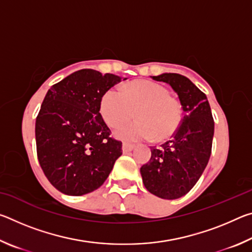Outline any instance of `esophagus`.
<instances>
[{
    "mask_svg": "<svg viewBox=\"0 0 252 252\" xmlns=\"http://www.w3.org/2000/svg\"><path fill=\"white\" fill-rule=\"evenodd\" d=\"M133 149H134L133 144L123 142V144H122V151H123V152H130V151L133 150Z\"/></svg>",
    "mask_w": 252,
    "mask_h": 252,
    "instance_id": "obj_1",
    "label": "esophagus"
}]
</instances>
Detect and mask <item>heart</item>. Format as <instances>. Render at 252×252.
I'll list each match as a JSON object with an SVG mask.
<instances>
[{
  "mask_svg": "<svg viewBox=\"0 0 252 252\" xmlns=\"http://www.w3.org/2000/svg\"><path fill=\"white\" fill-rule=\"evenodd\" d=\"M134 112L138 120L119 127V139L161 142L171 138L181 123L179 102L170 96L167 88L152 81H134L125 85L121 92L110 89L101 97L100 114L110 127L129 121Z\"/></svg>",
  "mask_w": 252,
  "mask_h": 252,
  "instance_id": "heart-1",
  "label": "heart"
}]
</instances>
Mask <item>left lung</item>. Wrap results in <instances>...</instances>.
<instances>
[{
  "label": "left lung",
  "instance_id": "8db88e82",
  "mask_svg": "<svg viewBox=\"0 0 252 252\" xmlns=\"http://www.w3.org/2000/svg\"><path fill=\"white\" fill-rule=\"evenodd\" d=\"M171 85L185 111L178 131L160 148L151 147V158L140 172L149 192L162 199H178L192 189L211 155L215 121L204 93L186 76L163 73L152 76Z\"/></svg>",
  "mask_w": 252,
  "mask_h": 252
}]
</instances>
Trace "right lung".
Returning a JSON list of instances; mask_svg holds the SVG:
<instances>
[{"instance_id": "obj_1", "label": "right lung", "mask_w": 252, "mask_h": 252, "mask_svg": "<svg viewBox=\"0 0 252 252\" xmlns=\"http://www.w3.org/2000/svg\"><path fill=\"white\" fill-rule=\"evenodd\" d=\"M121 80L83 69L46 93L35 121L36 153L45 177L62 193L96 190L122 155V142L111 138L100 114L102 95Z\"/></svg>"}]
</instances>
